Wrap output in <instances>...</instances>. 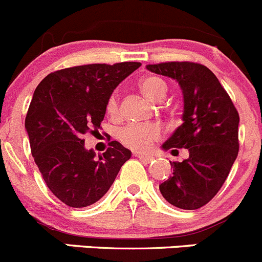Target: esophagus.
<instances>
[{
  "instance_id": "34e87169",
  "label": "esophagus",
  "mask_w": 262,
  "mask_h": 262,
  "mask_svg": "<svg viewBox=\"0 0 262 262\" xmlns=\"http://www.w3.org/2000/svg\"><path fill=\"white\" fill-rule=\"evenodd\" d=\"M135 156H136V158H139L140 160H142V161H144V163H150V161L152 160V156H149V155H144V154L135 152Z\"/></svg>"
}]
</instances>
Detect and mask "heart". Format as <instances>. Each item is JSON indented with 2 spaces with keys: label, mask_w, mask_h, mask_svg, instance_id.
Instances as JSON below:
<instances>
[{
  "label": "heart",
  "mask_w": 262,
  "mask_h": 262,
  "mask_svg": "<svg viewBox=\"0 0 262 262\" xmlns=\"http://www.w3.org/2000/svg\"><path fill=\"white\" fill-rule=\"evenodd\" d=\"M140 88L142 93L150 99V101L159 102L165 97L168 92V85L165 80L156 75L144 78L140 82ZM117 97L112 94L107 102V112L110 115L117 113ZM161 135V130L156 123H141V125H128L126 127L121 128L118 131V140L122 142L125 146L130 147L132 150L142 151L152 144L155 140H158Z\"/></svg>",
  "instance_id": "b5f03b06"
}]
</instances>
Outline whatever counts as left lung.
<instances>
[{
	"label": "left lung",
	"mask_w": 262,
	"mask_h": 262,
	"mask_svg": "<svg viewBox=\"0 0 262 262\" xmlns=\"http://www.w3.org/2000/svg\"><path fill=\"white\" fill-rule=\"evenodd\" d=\"M146 69L174 79L184 102L183 123L161 149H188L189 156L182 163H170L171 177L159 189L172 206L198 209L218 193L236 160L238 112L217 77L202 64L170 61Z\"/></svg>",
	"instance_id": "obj_1"
}]
</instances>
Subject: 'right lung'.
<instances>
[{"label": "right lung", "instance_id": "obj_1", "mask_svg": "<svg viewBox=\"0 0 262 262\" xmlns=\"http://www.w3.org/2000/svg\"><path fill=\"white\" fill-rule=\"evenodd\" d=\"M140 66L125 61L61 69L35 90L25 120L31 152L48 188L67 206L83 208L99 201L131 158L117 141L96 158L83 135L101 128L113 91Z\"/></svg>", "mask_w": 262, "mask_h": 262}]
</instances>
